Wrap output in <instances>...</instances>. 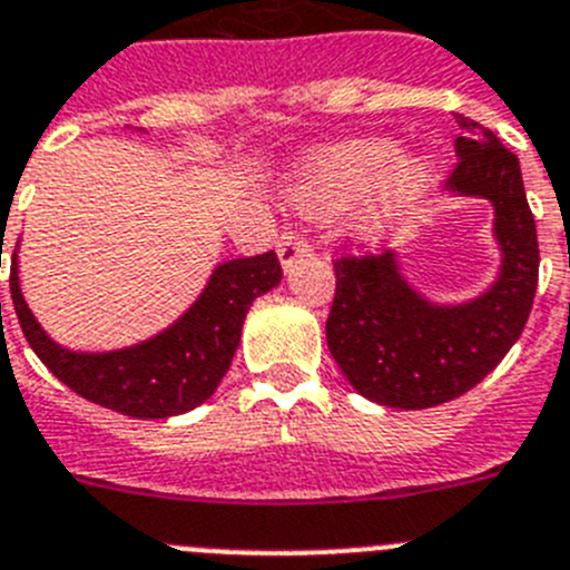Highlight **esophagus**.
<instances>
[{
	"label": "esophagus",
	"mask_w": 570,
	"mask_h": 570,
	"mask_svg": "<svg viewBox=\"0 0 570 570\" xmlns=\"http://www.w3.org/2000/svg\"><path fill=\"white\" fill-rule=\"evenodd\" d=\"M309 253H312L309 238H304V233H297V229H286V233L278 238V258L284 266H292L297 258H304V255Z\"/></svg>",
	"instance_id": "1"
}]
</instances>
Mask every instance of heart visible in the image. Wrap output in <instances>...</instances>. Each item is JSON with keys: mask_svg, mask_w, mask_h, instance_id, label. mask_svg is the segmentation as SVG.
I'll return each instance as SVG.
<instances>
[{"mask_svg": "<svg viewBox=\"0 0 570 570\" xmlns=\"http://www.w3.org/2000/svg\"><path fill=\"white\" fill-rule=\"evenodd\" d=\"M389 138L346 141L312 158L301 181V202L312 209H326L352 202L377 184L366 207V227L381 229L412 209L432 181V164L420 156L394 161Z\"/></svg>", "mask_w": 570, "mask_h": 570, "instance_id": "obj_1", "label": "heart"}]
</instances>
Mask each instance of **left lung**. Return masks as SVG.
Here are the masks:
<instances>
[{"label":"left lung","mask_w":570,"mask_h":570,"mask_svg":"<svg viewBox=\"0 0 570 570\" xmlns=\"http://www.w3.org/2000/svg\"><path fill=\"white\" fill-rule=\"evenodd\" d=\"M449 187L494 204L502 269L485 295L463 306H434L400 278L392 253L335 258V301L326 343L363 397L392 409H429L460 397L509 355L522 335L540 278L534 215L520 161L469 116Z\"/></svg>","instance_id":"obj_1"}]
</instances>
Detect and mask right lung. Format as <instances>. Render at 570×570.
<instances>
[{
  "instance_id": "1",
  "label": "right lung",
  "mask_w": 570,
  "mask_h": 570,
  "mask_svg": "<svg viewBox=\"0 0 570 570\" xmlns=\"http://www.w3.org/2000/svg\"><path fill=\"white\" fill-rule=\"evenodd\" d=\"M281 278L284 269L273 249L253 258L227 261L170 330L147 343L105 355L68 352L45 335L19 292L17 255L10 266V297L30 348L65 386L127 417L161 420L202 406L218 389L238 348L249 306L255 297L278 286Z\"/></svg>"
}]
</instances>
